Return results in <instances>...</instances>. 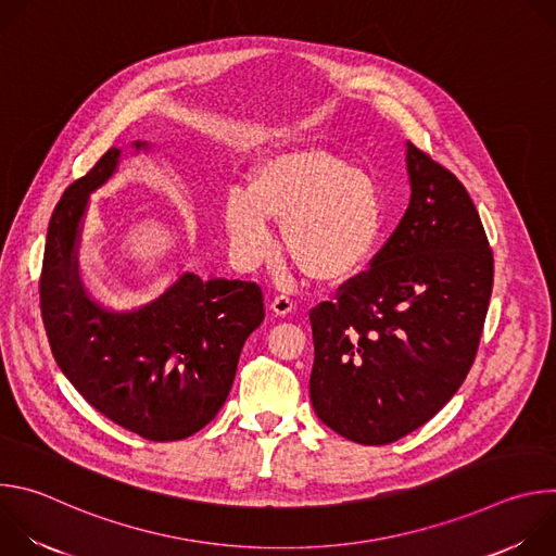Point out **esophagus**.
I'll return each instance as SVG.
<instances>
[{
    "mask_svg": "<svg viewBox=\"0 0 556 556\" xmlns=\"http://www.w3.org/2000/svg\"><path fill=\"white\" fill-rule=\"evenodd\" d=\"M292 307H294V301H292L290 296H286V294H279V296H275V299L270 301V309H273L277 316L290 314Z\"/></svg>",
    "mask_w": 556,
    "mask_h": 556,
    "instance_id": "esophagus-1",
    "label": "esophagus"
}]
</instances>
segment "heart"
Listing matches in <instances>:
<instances>
[{"label": "heart", "mask_w": 556, "mask_h": 556, "mask_svg": "<svg viewBox=\"0 0 556 556\" xmlns=\"http://www.w3.org/2000/svg\"><path fill=\"white\" fill-rule=\"evenodd\" d=\"M222 219L237 260L255 266L273 253L281 224L290 262L309 279L341 283L369 266L384 235L378 182L319 144L273 151L253 165L249 187H228Z\"/></svg>", "instance_id": "1"}]
</instances>
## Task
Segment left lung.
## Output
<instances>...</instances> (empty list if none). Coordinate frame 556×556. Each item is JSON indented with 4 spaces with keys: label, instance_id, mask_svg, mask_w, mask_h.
Returning <instances> with one entry per match:
<instances>
[{
    "label": "left lung",
    "instance_id": "1",
    "mask_svg": "<svg viewBox=\"0 0 556 556\" xmlns=\"http://www.w3.org/2000/svg\"><path fill=\"white\" fill-rule=\"evenodd\" d=\"M409 206L339 299L309 312V401L332 431L389 444L429 422L464 382L493 290V253L464 185L412 142Z\"/></svg>",
    "mask_w": 556,
    "mask_h": 556
}]
</instances>
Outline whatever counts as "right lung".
Returning <instances> with one entry per match:
<instances>
[{
    "label": "right lung",
    "instance_id": "right-lung-1",
    "mask_svg": "<svg viewBox=\"0 0 556 556\" xmlns=\"http://www.w3.org/2000/svg\"><path fill=\"white\" fill-rule=\"evenodd\" d=\"M153 151L134 140L127 155ZM123 155L108 149L59 200L46 237L41 316L56 365L97 412L144 440H182L226 403L242 348L264 321V296L255 281L182 270L142 305L99 301L78 251L90 195L116 176Z\"/></svg>",
    "mask_w": 556,
    "mask_h": 556
}]
</instances>
